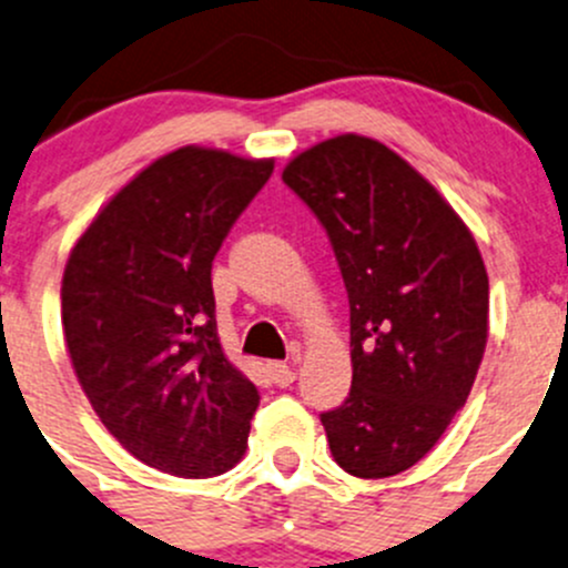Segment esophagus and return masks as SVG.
<instances>
[{
  "instance_id": "esophagus-1",
  "label": "esophagus",
  "mask_w": 568,
  "mask_h": 568,
  "mask_svg": "<svg viewBox=\"0 0 568 568\" xmlns=\"http://www.w3.org/2000/svg\"><path fill=\"white\" fill-rule=\"evenodd\" d=\"M268 374H272L274 385H277V387L294 385V379H296L294 368H291L288 363H268Z\"/></svg>"
}]
</instances>
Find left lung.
<instances>
[{
    "label": "left lung",
    "mask_w": 568,
    "mask_h": 568,
    "mask_svg": "<svg viewBox=\"0 0 568 568\" xmlns=\"http://www.w3.org/2000/svg\"><path fill=\"white\" fill-rule=\"evenodd\" d=\"M283 181L329 233L352 307V393L324 412L357 478L417 464L473 390L489 337V274L454 205L385 142L337 134Z\"/></svg>",
    "instance_id": "left-lung-1"
}]
</instances>
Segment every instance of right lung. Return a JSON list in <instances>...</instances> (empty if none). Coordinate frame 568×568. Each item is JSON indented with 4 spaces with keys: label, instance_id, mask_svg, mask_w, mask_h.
<instances>
[{
    "label": "right lung",
    "instance_id": "right-lung-1",
    "mask_svg": "<svg viewBox=\"0 0 568 568\" xmlns=\"http://www.w3.org/2000/svg\"><path fill=\"white\" fill-rule=\"evenodd\" d=\"M274 159L183 145L106 200L62 272V337L106 432L148 467L214 478L242 462L261 395L225 357L211 261Z\"/></svg>",
    "mask_w": 568,
    "mask_h": 568
}]
</instances>
